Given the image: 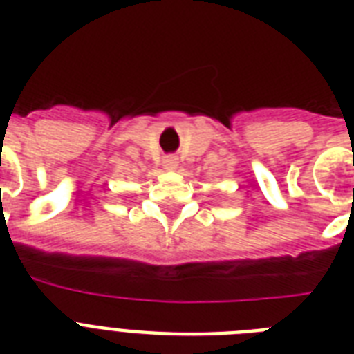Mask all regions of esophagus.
<instances>
[{
  "instance_id": "obj_1",
  "label": "esophagus",
  "mask_w": 354,
  "mask_h": 354,
  "mask_svg": "<svg viewBox=\"0 0 354 354\" xmlns=\"http://www.w3.org/2000/svg\"><path fill=\"white\" fill-rule=\"evenodd\" d=\"M176 167H178L176 160H172V158H171V160H165V169H171V171H172V169H176Z\"/></svg>"
}]
</instances>
